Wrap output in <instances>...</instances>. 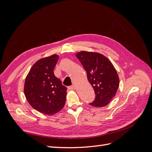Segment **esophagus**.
Returning <instances> with one entry per match:
<instances>
[{"label": "esophagus", "mask_w": 152, "mask_h": 152, "mask_svg": "<svg viewBox=\"0 0 152 152\" xmlns=\"http://www.w3.org/2000/svg\"><path fill=\"white\" fill-rule=\"evenodd\" d=\"M68 89L70 90H74L75 89V86H68Z\"/></svg>", "instance_id": "esophagus-1"}]
</instances>
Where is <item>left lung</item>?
Here are the masks:
<instances>
[{
  "instance_id": "8db88e82",
  "label": "left lung",
  "mask_w": 152,
  "mask_h": 152,
  "mask_svg": "<svg viewBox=\"0 0 152 152\" xmlns=\"http://www.w3.org/2000/svg\"><path fill=\"white\" fill-rule=\"evenodd\" d=\"M87 72L89 83L94 90L95 100L90 105L103 107L115 96L119 86V77L112 62L104 55L88 51L76 54Z\"/></svg>"
}]
</instances>
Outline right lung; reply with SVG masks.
I'll return each mask as SVG.
<instances>
[{
    "label": "right lung",
    "instance_id": "right-lung-1",
    "mask_svg": "<svg viewBox=\"0 0 152 152\" xmlns=\"http://www.w3.org/2000/svg\"><path fill=\"white\" fill-rule=\"evenodd\" d=\"M59 56L53 54L40 59L27 75L24 93L29 104L38 112L51 115L63 108L67 88L54 74Z\"/></svg>",
    "mask_w": 152,
    "mask_h": 152
}]
</instances>
